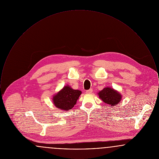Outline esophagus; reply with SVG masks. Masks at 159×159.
Here are the masks:
<instances>
[{"mask_svg": "<svg viewBox=\"0 0 159 159\" xmlns=\"http://www.w3.org/2000/svg\"><path fill=\"white\" fill-rule=\"evenodd\" d=\"M92 91H93L92 89H90L86 91V93H88V94H90V93H91L92 92Z\"/></svg>", "mask_w": 159, "mask_h": 159, "instance_id": "obj_1", "label": "esophagus"}]
</instances>
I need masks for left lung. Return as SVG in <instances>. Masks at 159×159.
Wrapping results in <instances>:
<instances>
[{"instance_id":"8db88e82","label":"left lung","mask_w":159,"mask_h":159,"mask_svg":"<svg viewBox=\"0 0 159 159\" xmlns=\"http://www.w3.org/2000/svg\"><path fill=\"white\" fill-rule=\"evenodd\" d=\"M99 98L110 107L117 105L122 98V95L119 91L111 87H106L98 93Z\"/></svg>"}]
</instances>
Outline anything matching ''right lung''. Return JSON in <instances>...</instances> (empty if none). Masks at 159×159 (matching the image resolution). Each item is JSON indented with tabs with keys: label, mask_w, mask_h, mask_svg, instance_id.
<instances>
[{
	"label": "right lung",
	"mask_w": 159,
	"mask_h": 159,
	"mask_svg": "<svg viewBox=\"0 0 159 159\" xmlns=\"http://www.w3.org/2000/svg\"><path fill=\"white\" fill-rule=\"evenodd\" d=\"M81 94L82 91L73 89L67 84L53 95L52 102L54 106L58 109L68 111L75 106L77 100Z\"/></svg>",
	"instance_id": "1"
}]
</instances>
